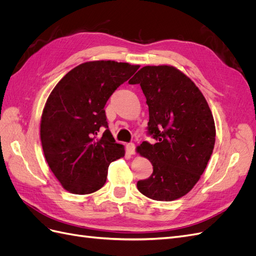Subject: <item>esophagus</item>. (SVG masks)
<instances>
[{"mask_svg":"<svg viewBox=\"0 0 256 256\" xmlns=\"http://www.w3.org/2000/svg\"><path fill=\"white\" fill-rule=\"evenodd\" d=\"M127 152L130 154H136V145L134 143H129L127 144Z\"/></svg>","mask_w":256,"mask_h":256,"instance_id":"esophagus-1","label":"esophagus"}]
</instances>
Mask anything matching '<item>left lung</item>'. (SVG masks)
Segmentation results:
<instances>
[{
    "label": "left lung",
    "mask_w": 256,
    "mask_h": 256,
    "mask_svg": "<svg viewBox=\"0 0 256 256\" xmlns=\"http://www.w3.org/2000/svg\"><path fill=\"white\" fill-rule=\"evenodd\" d=\"M129 83L141 85L150 111L148 134L157 140L136 147L154 170L138 182V190L156 200L180 198L194 187L212 154L210 108L194 82L173 66H145Z\"/></svg>",
    "instance_id": "1"
}]
</instances>
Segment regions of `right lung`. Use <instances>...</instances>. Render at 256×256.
Returning <instances> with one entry per match:
<instances>
[{"mask_svg": "<svg viewBox=\"0 0 256 256\" xmlns=\"http://www.w3.org/2000/svg\"><path fill=\"white\" fill-rule=\"evenodd\" d=\"M138 67L86 62L52 90L42 114L40 140L46 161L65 190L74 194L96 192L106 184L111 162L125 156L124 146L115 143L108 129L104 108Z\"/></svg>", "mask_w": 256, "mask_h": 256, "instance_id": "obj_1", "label": "right lung"}]
</instances>
